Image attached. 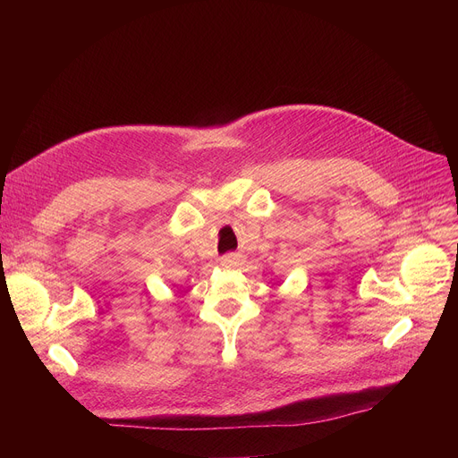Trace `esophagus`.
<instances>
[{"label": "esophagus", "instance_id": "34e87169", "mask_svg": "<svg viewBox=\"0 0 458 458\" xmlns=\"http://www.w3.org/2000/svg\"><path fill=\"white\" fill-rule=\"evenodd\" d=\"M223 266H226V267H232L233 263H237V254H226V256H223Z\"/></svg>", "mask_w": 458, "mask_h": 458}]
</instances>
